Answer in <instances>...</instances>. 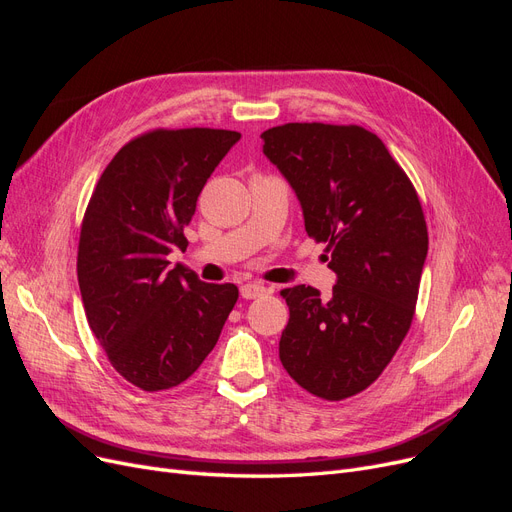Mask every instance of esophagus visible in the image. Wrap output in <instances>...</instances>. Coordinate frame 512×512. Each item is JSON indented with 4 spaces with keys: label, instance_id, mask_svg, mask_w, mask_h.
<instances>
[{
    "label": "esophagus",
    "instance_id": "obj_1",
    "mask_svg": "<svg viewBox=\"0 0 512 512\" xmlns=\"http://www.w3.org/2000/svg\"><path fill=\"white\" fill-rule=\"evenodd\" d=\"M267 292H271V290L260 282H247V284L241 286V297L243 299H256V297H262V294H267Z\"/></svg>",
    "mask_w": 512,
    "mask_h": 512
}]
</instances>
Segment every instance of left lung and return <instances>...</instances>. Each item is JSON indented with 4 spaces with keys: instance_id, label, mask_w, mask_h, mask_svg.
Masks as SVG:
<instances>
[{
    "instance_id": "left-lung-1",
    "label": "left lung",
    "mask_w": 512,
    "mask_h": 512,
    "mask_svg": "<svg viewBox=\"0 0 512 512\" xmlns=\"http://www.w3.org/2000/svg\"><path fill=\"white\" fill-rule=\"evenodd\" d=\"M260 136L337 275L327 299L305 284L280 292L290 309L280 361L307 393L352 397L378 380L412 324L429 245L421 200L361 126L284 123Z\"/></svg>"
}]
</instances>
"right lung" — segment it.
<instances>
[{
	"label": "right lung",
	"instance_id": "right-lung-1",
	"mask_svg": "<svg viewBox=\"0 0 512 512\" xmlns=\"http://www.w3.org/2000/svg\"><path fill=\"white\" fill-rule=\"evenodd\" d=\"M241 138L232 130H151L108 162L81 224L79 288L85 314L117 374L143 391L188 380L218 344L239 299L235 284H207L168 254L198 194Z\"/></svg>",
	"mask_w": 512,
	"mask_h": 512
}]
</instances>
